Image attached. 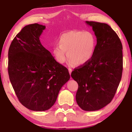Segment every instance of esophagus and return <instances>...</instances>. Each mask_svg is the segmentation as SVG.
<instances>
[{"label": "esophagus", "instance_id": "obj_1", "mask_svg": "<svg viewBox=\"0 0 132 132\" xmlns=\"http://www.w3.org/2000/svg\"><path fill=\"white\" fill-rule=\"evenodd\" d=\"M68 70H69V75H71V72H72V69H70V68H69V69H68Z\"/></svg>", "mask_w": 132, "mask_h": 132}]
</instances>
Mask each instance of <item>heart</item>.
I'll return each instance as SVG.
<instances>
[{
  "mask_svg": "<svg viewBox=\"0 0 132 132\" xmlns=\"http://www.w3.org/2000/svg\"><path fill=\"white\" fill-rule=\"evenodd\" d=\"M95 46V39L91 33L72 30L60 36L57 45L53 47L52 53L56 61L60 64H63L68 57L71 66H82L93 57Z\"/></svg>",
  "mask_w": 132,
  "mask_h": 132,
  "instance_id": "obj_1",
  "label": "heart"
}]
</instances>
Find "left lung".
I'll return each mask as SVG.
<instances>
[{"label":"left lung","mask_w":132,"mask_h":132,"mask_svg":"<svg viewBox=\"0 0 132 132\" xmlns=\"http://www.w3.org/2000/svg\"><path fill=\"white\" fill-rule=\"evenodd\" d=\"M92 28L97 38L94 55L87 64L71 72L78 84L77 104L86 111H95L111 102L122 78V45L109 25L86 22Z\"/></svg>","instance_id":"1"}]
</instances>
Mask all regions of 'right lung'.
Masks as SVG:
<instances>
[{
	"mask_svg": "<svg viewBox=\"0 0 132 132\" xmlns=\"http://www.w3.org/2000/svg\"><path fill=\"white\" fill-rule=\"evenodd\" d=\"M45 28L38 23L24 27L9 50L10 82L21 104L33 111L50 109L70 79L67 68L41 43L40 37Z\"/></svg>",
	"mask_w": 132,
	"mask_h": 132,
	"instance_id": "right-lung-1",
	"label": "right lung"
}]
</instances>
